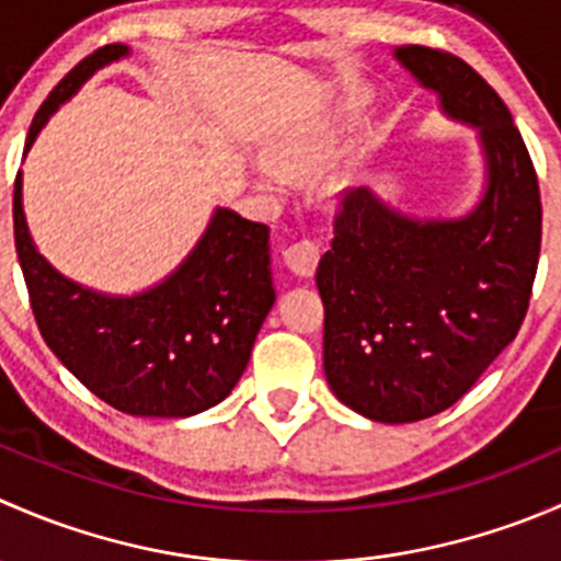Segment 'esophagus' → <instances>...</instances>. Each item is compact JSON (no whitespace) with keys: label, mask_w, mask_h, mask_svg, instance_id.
Masks as SVG:
<instances>
[{"label":"esophagus","mask_w":561,"mask_h":561,"mask_svg":"<svg viewBox=\"0 0 561 561\" xmlns=\"http://www.w3.org/2000/svg\"><path fill=\"white\" fill-rule=\"evenodd\" d=\"M285 263L293 274L312 276L317 263H320V247L312 239H298L285 249Z\"/></svg>","instance_id":"34e87169"}]
</instances>
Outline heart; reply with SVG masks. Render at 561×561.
<instances>
[{
	"label": "heart",
	"mask_w": 561,
	"mask_h": 561,
	"mask_svg": "<svg viewBox=\"0 0 561 561\" xmlns=\"http://www.w3.org/2000/svg\"><path fill=\"white\" fill-rule=\"evenodd\" d=\"M333 157L331 133H314V129H293L279 135L271 144V160L257 162V175L268 190L285 192L290 175L317 173L328 165Z\"/></svg>",
	"instance_id": "obj_1"
}]
</instances>
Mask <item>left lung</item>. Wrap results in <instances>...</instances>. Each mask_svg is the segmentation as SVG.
Masks as SVG:
<instances>
[{
  "instance_id": "obj_1",
  "label": "left lung",
  "mask_w": 561,
  "mask_h": 561,
  "mask_svg": "<svg viewBox=\"0 0 561 561\" xmlns=\"http://www.w3.org/2000/svg\"><path fill=\"white\" fill-rule=\"evenodd\" d=\"M401 67L454 122L478 127L485 190L456 219H417L366 186L342 197L317 265L322 366L350 410L415 423L456 404L516 339L537 274L542 206L500 94L454 54L401 45Z\"/></svg>"
}]
</instances>
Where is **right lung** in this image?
<instances>
[{
  "mask_svg": "<svg viewBox=\"0 0 561 561\" xmlns=\"http://www.w3.org/2000/svg\"><path fill=\"white\" fill-rule=\"evenodd\" d=\"M127 54V45L113 43L72 67L39 105L26 149L87 78ZM13 228L45 344L105 404L138 417H190L219 404L241 380L276 301L268 225L217 208L184 263L138 296L78 285L37 252L21 203V173Z\"/></svg>",
  "mask_w": 561,
  "mask_h": 561,
  "instance_id": "right-lung-1",
  "label": "right lung"
}]
</instances>
